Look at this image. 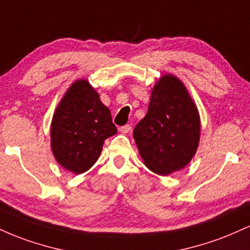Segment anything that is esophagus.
<instances>
[{
	"label": "esophagus",
	"instance_id": "34e87169",
	"mask_svg": "<svg viewBox=\"0 0 250 250\" xmlns=\"http://www.w3.org/2000/svg\"><path fill=\"white\" fill-rule=\"evenodd\" d=\"M120 131H121L122 134H128L129 131L131 130V125H122V127H120Z\"/></svg>",
	"mask_w": 250,
	"mask_h": 250
}]
</instances>
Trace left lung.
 Returning a JSON list of instances; mask_svg holds the SVG:
<instances>
[{"instance_id":"obj_1","label":"left lung","mask_w":250,"mask_h":250,"mask_svg":"<svg viewBox=\"0 0 250 250\" xmlns=\"http://www.w3.org/2000/svg\"><path fill=\"white\" fill-rule=\"evenodd\" d=\"M200 129L199 110L188 90L168 74L154 85L147 114L133 135L145 165L165 176L190 162L199 146Z\"/></svg>"}]
</instances>
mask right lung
Here are the masks:
<instances>
[{
	"label": "right lung",
	"mask_w": 250,
	"mask_h": 250,
	"mask_svg": "<svg viewBox=\"0 0 250 250\" xmlns=\"http://www.w3.org/2000/svg\"><path fill=\"white\" fill-rule=\"evenodd\" d=\"M117 133L110 110L87 80L70 85L57 105L50 128L56 161L74 174L87 171L97 161L103 143Z\"/></svg>",
	"instance_id": "1"
}]
</instances>
